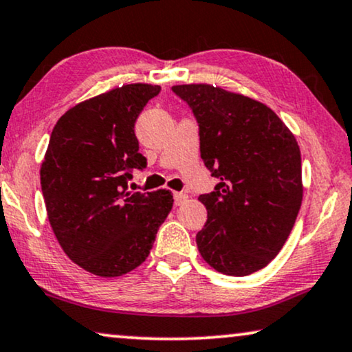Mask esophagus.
Returning a JSON list of instances; mask_svg holds the SVG:
<instances>
[{
    "mask_svg": "<svg viewBox=\"0 0 352 352\" xmlns=\"http://www.w3.org/2000/svg\"><path fill=\"white\" fill-rule=\"evenodd\" d=\"M173 199H175L177 206H182V204H185L186 201H188V195H186V193H175V195H173Z\"/></svg>",
    "mask_w": 352,
    "mask_h": 352,
    "instance_id": "esophagus-1",
    "label": "esophagus"
}]
</instances>
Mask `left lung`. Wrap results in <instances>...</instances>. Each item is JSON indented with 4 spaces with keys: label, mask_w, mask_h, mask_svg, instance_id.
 Instances as JSON below:
<instances>
[{
    "label": "left lung",
    "mask_w": 352,
    "mask_h": 352,
    "mask_svg": "<svg viewBox=\"0 0 352 352\" xmlns=\"http://www.w3.org/2000/svg\"><path fill=\"white\" fill-rule=\"evenodd\" d=\"M199 124L201 159L217 177L201 195L208 222L196 235L203 259L245 277L269 264L288 240L302 203L301 151L270 107L208 83L172 87Z\"/></svg>",
    "instance_id": "obj_1"
}]
</instances>
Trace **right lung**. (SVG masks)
Segmentation results:
<instances>
[{
    "instance_id": "add662e5",
    "label": "right lung",
    "mask_w": 352,
    "mask_h": 352,
    "mask_svg": "<svg viewBox=\"0 0 352 352\" xmlns=\"http://www.w3.org/2000/svg\"><path fill=\"white\" fill-rule=\"evenodd\" d=\"M159 85L130 83L78 102L56 122L40 168L46 212L67 257L98 277L144 262L170 212L168 190L129 191L146 167L135 122Z\"/></svg>"
}]
</instances>
